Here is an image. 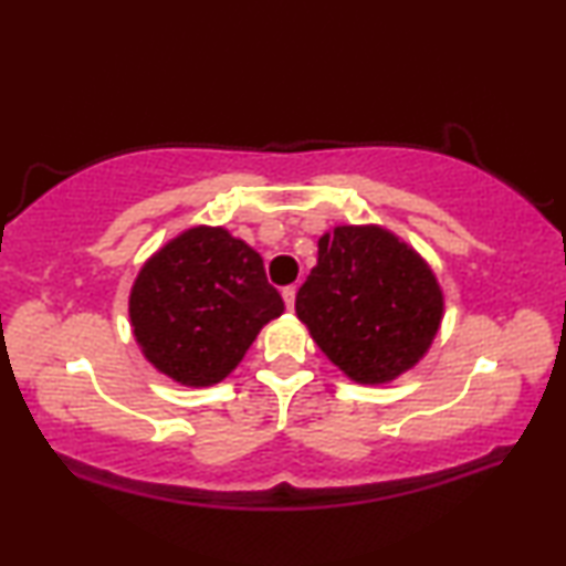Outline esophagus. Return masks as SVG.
I'll return each mask as SVG.
<instances>
[{
  "mask_svg": "<svg viewBox=\"0 0 566 566\" xmlns=\"http://www.w3.org/2000/svg\"><path fill=\"white\" fill-rule=\"evenodd\" d=\"M283 301H285V306L293 308V304H296V285H285Z\"/></svg>",
  "mask_w": 566,
  "mask_h": 566,
  "instance_id": "34e87169",
  "label": "esophagus"
}]
</instances>
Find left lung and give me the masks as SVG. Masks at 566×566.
Listing matches in <instances>:
<instances>
[{"label":"left lung","mask_w":566,"mask_h":566,"mask_svg":"<svg viewBox=\"0 0 566 566\" xmlns=\"http://www.w3.org/2000/svg\"><path fill=\"white\" fill-rule=\"evenodd\" d=\"M322 353L358 384H386L428 353L443 291L420 254L381 227H337L296 293Z\"/></svg>","instance_id":"left-lung-1"}]
</instances>
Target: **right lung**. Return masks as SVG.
Here are the masks:
<instances>
[{
    "label": "right lung",
    "instance_id": "obj_1",
    "mask_svg": "<svg viewBox=\"0 0 566 566\" xmlns=\"http://www.w3.org/2000/svg\"><path fill=\"white\" fill-rule=\"evenodd\" d=\"M283 308L260 254L221 227L167 242L142 268L128 301L146 360L185 386L227 378Z\"/></svg>",
    "mask_w": 566,
    "mask_h": 566
}]
</instances>
